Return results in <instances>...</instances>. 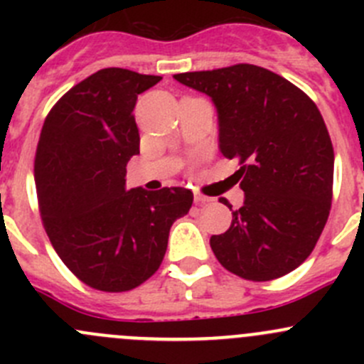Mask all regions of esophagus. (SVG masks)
<instances>
[{
	"label": "esophagus",
	"mask_w": 364,
	"mask_h": 364,
	"mask_svg": "<svg viewBox=\"0 0 364 364\" xmlns=\"http://www.w3.org/2000/svg\"><path fill=\"white\" fill-rule=\"evenodd\" d=\"M193 200H196V204H208V203H211V197H208V196H204V193H200L199 190H196V192H193Z\"/></svg>",
	"instance_id": "34e87169"
}]
</instances>
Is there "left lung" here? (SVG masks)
<instances>
[{
	"label": "left lung",
	"instance_id": "8db88e82",
	"mask_svg": "<svg viewBox=\"0 0 364 364\" xmlns=\"http://www.w3.org/2000/svg\"><path fill=\"white\" fill-rule=\"evenodd\" d=\"M174 79L211 98L220 151L241 165L236 176L245 203L232 211L227 232L209 240L218 262L252 282L294 271L317 245L333 199L335 151L317 105L287 79L257 65Z\"/></svg>",
	"mask_w": 364,
	"mask_h": 364
}]
</instances>
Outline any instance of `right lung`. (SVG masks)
<instances>
[{
  "label": "right lung",
  "instance_id": "obj_1",
  "mask_svg": "<svg viewBox=\"0 0 364 364\" xmlns=\"http://www.w3.org/2000/svg\"><path fill=\"white\" fill-rule=\"evenodd\" d=\"M104 68L67 91L47 114L35 156L43 227L65 266L90 287L124 292L156 273L171 225L190 211L186 188L127 190L139 153L137 97L160 82Z\"/></svg>",
  "mask_w": 364,
  "mask_h": 364
}]
</instances>
